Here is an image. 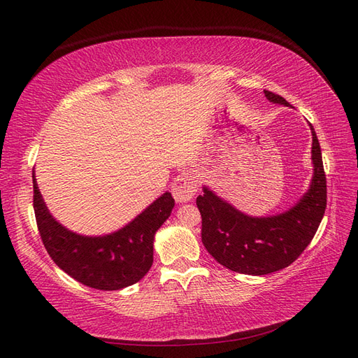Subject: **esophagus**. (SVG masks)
I'll list each match as a JSON object with an SVG mask.
<instances>
[{"instance_id":"34e87169","label":"esophagus","mask_w":358,"mask_h":358,"mask_svg":"<svg viewBox=\"0 0 358 358\" xmlns=\"http://www.w3.org/2000/svg\"><path fill=\"white\" fill-rule=\"evenodd\" d=\"M199 187V180L192 175H180L171 185V194L178 203H187L194 199Z\"/></svg>"}]
</instances>
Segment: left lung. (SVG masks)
Here are the masks:
<instances>
[{
    "label": "left lung",
    "instance_id": "1",
    "mask_svg": "<svg viewBox=\"0 0 358 358\" xmlns=\"http://www.w3.org/2000/svg\"><path fill=\"white\" fill-rule=\"evenodd\" d=\"M272 103L289 106L278 94L264 91ZM312 131L313 178L308 192L289 210L254 218L203 188L197 197L201 213V242L224 267L237 273L262 276L288 267L315 236L327 206V180L315 129Z\"/></svg>",
    "mask_w": 358,
    "mask_h": 358
}]
</instances>
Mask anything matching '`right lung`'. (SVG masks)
<instances>
[{"label": "right lung", "instance_id": "right-lung-1", "mask_svg": "<svg viewBox=\"0 0 358 358\" xmlns=\"http://www.w3.org/2000/svg\"><path fill=\"white\" fill-rule=\"evenodd\" d=\"M32 187L43 245L55 264L73 279L95 289L115 291L138 282L149 272L154 263V236L175 208L170 192L162 194L124 229L88 237L76 234L53 220L34 173Z\"/></svg>", "mask_w": 358, "mask_h": 358}]
</instances>
